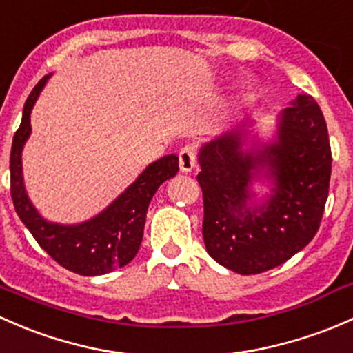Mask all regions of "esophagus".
Listing matches in <instances>:
<instances>
[{
    "label": "esophagus",
    "mask_w": 353,
    "mask_h": 353,
    "mask_svg": "<svg viewBox=\"0 0 353 353\" xmlns=\"http://www.w3.org/2000/svg\"><path fill=\"white\" fill-rule=\"evenodd\" d=\"M178 159H180V170L183 173L192 172L197 165V150L192 144H187L180 150V154H178Z\"/></svg>",
    "instance_id": "esophagus-1"
}]
</instances>
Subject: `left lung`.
I'll use <instances>...</instances> for the list:
<instances>
[{
  "label": "left lung",
  "mask_w": 353,
  "mask_h": 353,
  "mask_svg": "<svg viewBox=\"0 0 353 353\" xmlns=\"http://www.w3.org/2000/svg\"><path fill=\"white\" fill-rule=\"evenodd\" d=\"M243 119L199 151L205 250L241 275L279 267L314 238L328 199L332 150L319 105L297 95L277 115L274 137ZM267 183L260 198L252 187Z\"/></svg>",
  "instance_id": "8db88e82"
}]
</instances>
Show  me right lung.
Listing matches in <instances>:
<instances>
[{"label": "right lung", "instance_id": "1", "mask_svg": "<svg viewBox=\"0 0 353 353\" xmlns=\"http://www.w3.org/2000/svg\"><path fill=\"white\" fill-rule=\"evenodd\" d=\"M50 76H43L28 95L21 123L13 137L10 173L14 210L43 252L64 268L86 277L110 274L132 261L139 252L148 207L159 185L178 173V156L168 154L152 161L119 197L83 223L47 221L32 203L25 188L21 152L32 132V108Z\"/></svg>", "mask_w": 353, "mask_h": 353}]
</instances>
